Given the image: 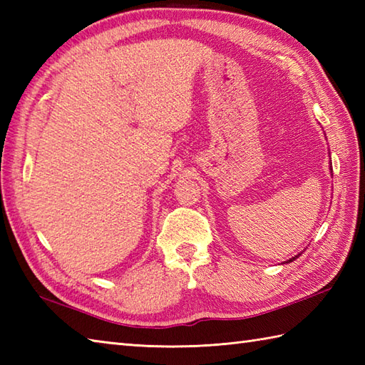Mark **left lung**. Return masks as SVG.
Returning a JSON list of instances; mask_svg holds the SVG:
<instances>
[{
	"instance_id": "left-lung-1",
	"label": "left lung",
	"mask_w": 365,
	"mask_h": 365,
	"mask_svg": "<svg viewBox=\"0 0 365 365\" xmlns=\"http://www.w3.org/2000/svg\"><path fill=\"white\" fill-rule=\"evenodd\" d=\"M329 170H331V174H332V166H329ZM299 255H301V252H299V254H297V255H294V257L289 259V260H287V262H284V263H290V262H293L294 259H298V257H299Z\"/></svg>"
}]
</instances>
